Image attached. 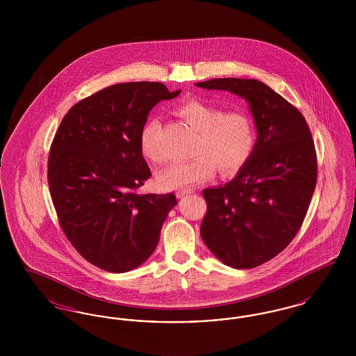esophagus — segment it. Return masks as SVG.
I'll use <instances>...</instances> for the list:
<instances>
[{"mask_svg":"<svg viewBox=\"0 0 356 356\" xmlns=\"http://www.w3.org/2000/svg\"><path fill=\"white\" fill-rule=\"evenodd\" d=\"M192 192H193L192 189H181V191H177V192H176V196H177V197H184V196L191 195Z\"/></svg>","mask_w":356,"mask_h":356,"instance_id":"esophagus-1","label":"esophagus"}]
</instances>
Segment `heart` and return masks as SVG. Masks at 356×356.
<instances>
[{"label": "heart", "instance_id": "obj_1", "mask_svg": "<svg viewBox=\"0 0 356 356\" xmlns=\"http://www.w3.org/2000/svg\"><path fill=\"white\" fill-rule=\"evenodd\" d=\"M177 115L199 132L193 154L188 161L170 164L159 175L164 189L189 188L209 180L216 167L222 175H234L250 160L256 144L252 119L240 109L224 111L220 105L202 99H186L176 108ZM160 128L157 119L148 120L140 131V148L153 163H160L163 154L156 145Z\"/></svg>", "mask_w": 356, "mask_h": 356}]
</instances>
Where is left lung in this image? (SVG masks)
I'll list each match as a JSON object with an SVG mask.
<instances>
[{
	"mask_svg": "<svg viewBox=\"0 0 356 356\" xmlns=\"http://www.w3.org/2000/svg\"><path fill=\"white\" fill-rule=\"evenodd\" d=\"M196 85L250 102L254 152L232 181L204 189L200 235L224 264L254 268L280 254L305 221L318 180L315 144L300 111L268 85L234 77Z\"/></svg>",
	"mask_w": 356,
	"mask_h": 356,
	"instance_id": "obj_1",
	"label": "left lung"
}]
</instances>
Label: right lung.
Returning a JSON list of instances; mask_svg holds the SVG:
<instances>
[{
	"mask_svg": "<svg viewBox=\"0 0 356 356\" xmlns=\"http://www.w3.org/2000/svg\"><path fill=\"white\" fill-rule=\"evenodd\" d=\"M161 83L111 85L76 102L51 141L48 184L74 250L104 271H131L152 254L176 196L138 195L151 177L140 131L161 100Z\"/></svg>",
	"mask_w": 356,
	"mask_h": 356,
	"instance_id": "right-lung-1",
	"label": "right lung"
}]
</instances>
